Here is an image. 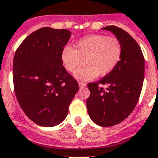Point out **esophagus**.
<instances>
[{
  "mask_svg": "<svg viewBox=\"0 0 158 158\" xmlns=\"http://www.w3.org/2000/svg\"><path fill=\"white\" fill-rule=\"evenodd\" d=\"M78 85H79V86H80V87H81V88L85 87V86H86L85 83H84V82H81V81L78 82Z\"/></svg>",
  "mask_w": 158,
  "mask_h": 158,
  "instance_id": "1",
  "label": "esophagus"
}]
</instances>
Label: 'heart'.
Segmentation results:
<instances>
[{"label": "heart", "instance_id": "b5f03b06", "mask_svg": "<svg viewBox=\"0 0 158 158\" xmlns=\"http://www.w3.org/2000/svg\"><path fill=\"white\" fill-rule=\"evenodd\" d=\"M122 44L116 38L103 35L85 36L78 40L75 49L67 47L62 53L65 69L74 73L85 59L86 64L75 73L82 81L108 74L118 65L122 56Z\"/></svg>", "mask_w": 158, "mask_h": 158}]
</instances>
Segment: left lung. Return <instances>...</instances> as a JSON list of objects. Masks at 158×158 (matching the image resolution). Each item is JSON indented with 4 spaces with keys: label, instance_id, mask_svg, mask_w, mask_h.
Segmentation results:
<instances>
[{
    "label": "left lung",
    "instance_id": "left-lung-1",
    "mask_svg": "<svg viewBox=\"0 0 158 158\" xmlns=\"http://www.w3.org/2000/svg\"><path fill=\"white\" fill-rule=\"evenodd\" d=\"M122 44V56L115 68L97 82L88 84L90 96L87 110L99 126L111 127L123 122L135 109L143 85L145 59L139 45L127 32L116 26H107ZM100 84H107L106 89Z\"/></svg>",
    "mask_w": 158,
    "mask_h": 158
}]
</instances>
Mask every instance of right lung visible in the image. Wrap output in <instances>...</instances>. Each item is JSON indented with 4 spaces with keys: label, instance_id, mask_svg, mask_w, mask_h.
<instances>
[{
    "label": "right lung",
    "instance_id": "1",
    "mask_svg": "<svg viewBox=\"0 0 158 158\" xmlns=\"http://www.w3.org/2000/svg\"><path fill=\"white\" fill-rule=\"evenodd\" d=\"M71 36L66 29L42 27L19 46L13 59L14 90L27 117L42 127L65 118L79 86L67 72L62 53Z\"/></svg>",
    "mask_w": 158,
    "mask_h": 158
}]
</instances>
